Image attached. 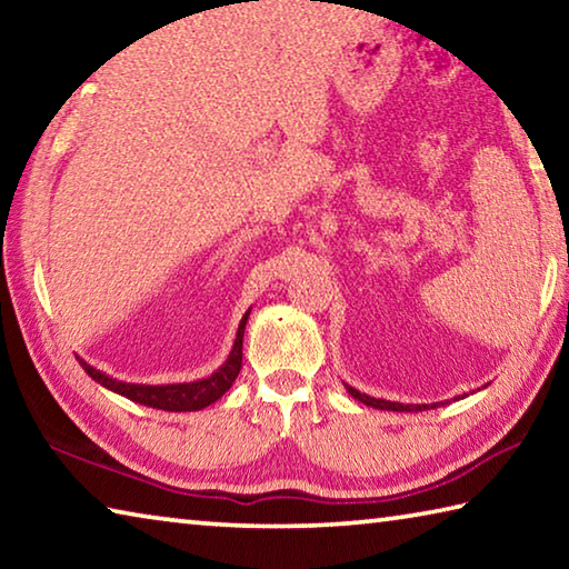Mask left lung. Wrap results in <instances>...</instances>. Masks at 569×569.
I'll return each mask as SVG.
<instances>
[{"label":"left lung","instance_id":"1","mask_svg":"<svg viewBox=\"0 0 569 569\" xmlns=\"http://www.w3.org/2000/svg\"><path fill=\"white\" fill-rule=\"evenodd\" d=\"M346 391L351 393V397L356 399V401H361V403H366V407H373V409H387V411H423V409H437L439 403H399V401H387V399H373V397H369V393H361L359 389H353V387H349V383H346ZM465 399V397H461ZM441 407H445V401H441Z\"/></svg>","mask_w":569,"mask_h":569}]
</instances>
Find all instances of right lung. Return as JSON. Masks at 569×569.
Wrapping results in <instances>:
<instances>
[{"mask_svg": "<svg viewBox=\"0 0 569 569\" xmlns=\"http://www.w3.org/2000/svg\"><path fill=\"white\" fill-rule=\"evenodd\" d=\"M248 316H250V308L238 323L233 349H230L223 366H218L210 377L198 379V381L156 383V387H152V383H128V381H118L108 377V373L94 369V366L80 359V356H77V361H80L82 369L88 371V377L92 381H98L100 387L120 393V397L130 399L134 403H142V407H152L162 411H200L210 407L213 401H218L230 387H233V381L240 373V363H243V331H246Z\"/></svg>", "mask_w": 569, "mask_h": 569, "instance_id": "add662e5", "label": "right lung"}]
</instances>
